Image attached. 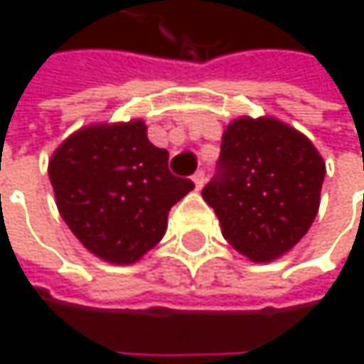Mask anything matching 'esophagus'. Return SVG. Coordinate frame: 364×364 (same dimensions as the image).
Listing matches in <instances>:
<instances>
[{
  "label": "esophagus",
  "mask_w": 364,
  "mask_h": 364,
  "mask_svg": "<svg viewBox=\"0 0 364 364\" xmlns=\"http://www.w3.org/2000/svg\"><path fill=\"white\" fill-rule=\"evenodd\" d=\"M191 181H193V185H196V189L200 191V189L204 187V181H206V175H204L202 171H198V173H196V175L191 177Z\"/></svg>",
  "instance_id": "1"
}]
</instances>
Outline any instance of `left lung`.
Segmentation results:
<instances>
[{"label": "left lung", "instance_id": "8db88e82", "mask_svg": "<svg viewBox=\"0 0 364 364\" xmlns=\"http://www.w3.org/2000/svg\"><path fill=\"white\" fill-rule=\"evenodd\" d=\"M219 168L202 198L238 253L269 263L308 234L327 168L304 132L272 115H240L223 130Z\"/></svg>", "mask_w": 364, "mask_h": 364}]
</instances>
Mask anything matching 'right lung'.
Returning a JSON list of instances; mask_svg holds the SVG:
<instances>
[{
    "instance_id": "add662e5",
    "label": "right lung",
    "mask_w": 364,
    "mask_h": 364,
    "mask_svg": "<svg viewBox=\"0 0 364 364\" xmlns=\"http://www.w3.org/2000/svg\"><path fill=\"white\" fill-rule=\"evenodd\" d=\"M48 175L60 217L95 257L130 265L166 234L171 208L193 189L168 171V151L141 117L95 122L52 154Z\"/></svg>"
}]
</instances>
